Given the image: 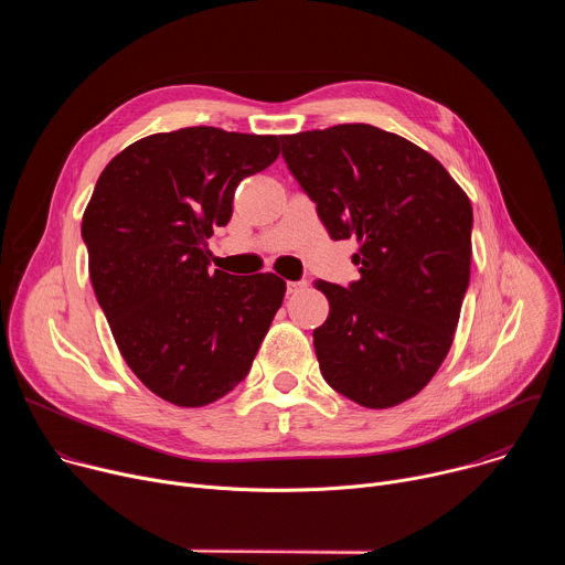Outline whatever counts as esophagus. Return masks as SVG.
Masks as SVG:
<instances>
[{
    "instance_id": "34e87169",
    "label": "esophagus",
    "mask_w": 565,
    "mask_h": 565,
    "mask_svg": "<svg viewBox=\"0 0 565 565\" xmlns=\"http://www.w3.org/2000/svg\"><path fill=\"white\" fill-rule=\"evenodd\" d=\"M301 288H306V281L301 279V281H288L286 284V290L292 295V292H297V290H301Z\"/></svg>"
}]
</instances>
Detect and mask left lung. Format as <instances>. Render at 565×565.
Instances as JSON below:
<instances>
[{"instance_id": "1", "label": "left lung", "mask_w": 565, "mask_h": 565, "mask_svg": "<svg viewBox=\"0 0 565 565\" xmlns=\"http://www.w3.org/2000/svg\"><path fill=\"white\" fill-rule=\"evenodd\" d=\"M279 140L331 238L360 241L358 281H317L331 303L312 331L319 371L362 407H395L451 347L469 286L471 203L431 153L373 125Z\"/></svg>"}]
</instances>
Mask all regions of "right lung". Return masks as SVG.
<instances>
[{
    "mask_svg": "<svg viewBox=\"0 0 565 565\" xmlns=\"http://www.w3.org/2000/svg\"><path fill=\"white\" fill-rule=\"evenodd\" d=\"M279 156L277 136L185 127L140 138L100 174L83 216L89 277L138 380L203 407L250 373L286 281L210 273L207 238L236 185Z\"/></svg>",
    "mask_w": 565,
    "mask_h": 565,
    "instance_id": "add662e5",
    "label": "right lung"
}]
</instances>
